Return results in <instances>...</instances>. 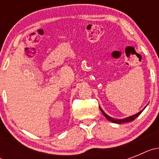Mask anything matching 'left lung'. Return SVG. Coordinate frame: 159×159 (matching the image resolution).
Segmentation results:
<instances>
[{
	"label": "left lung",
	"mask_w": 159,
	"mask_h": 159,
	"mask_svg": "<svg viewBox=\"0 0 159 159\" xmlns=\"http://www.w3.org/2000/svg\"><path fill=\"white\" fill-rule=\"evenodd\" d=\"M145 107L143 108V109L141 111H139V113L135 114V115H134V116H129V117L125 118V119H114V118H112V117H110V116H107V114L105 113V112L102 110V108H101L100 107H99V109H100V111H102V113L103 114V116H104L105 117H106V119H107V120H109V121L112 122V123H118V124H121V123H129V122H131V121H133V120H134V119H135L136 118H137L138 116H139L140 114H141L142 112H143V111L144 110V109H145Z\"/></svg>",
	"instance_id": "left-lung-1"
}]
</instances>
